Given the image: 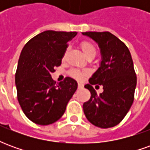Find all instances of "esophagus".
Instances as JSON below:
<instances>
[{"label": "esophagus", "instance_id": "1", "mask_svg": "<svg viewBox=\"0 0 150 150\" xmlns=\"http://www.w3.org/2000/svg\"><path fill=\"white\" fill-rule=\"evenodd\" d=\"M83 85L82 84V83H78V88H79V89H80V88H83Z\"/></svg>", "mask_w": 150, "mask_h": 150}]
</instances>
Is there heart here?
Masks as SVG:
<instances>
[{"label":"heart","instance_id":"obj_1","mask_svg":"<svg viewBox=\"0 0 150 150\" xmlns=\"http://www.w3.org/2000/svg\"><path fill=\"white\" fill-rule=\"evenodd\" d=\"M80 46H81V49L83 50V52L84 53V54L87 57H90V56H95L96 54V46L91 43L90 42H88V41H83L82 42L81 44H80ZM67 51V50H66V53ZM70 75L73 77V78L76 79L78 80H80L82 79L83 78L84 76H87V75H89V71H80L79 70H75V69H73L71 71H70L69 72Z\"/></svg>","mask_w":150,"mask_h":150}]
</instances>
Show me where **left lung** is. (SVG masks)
I'll return each mask as SVG.
<instances>
[{"mask_svg":"<svg viewBox=\"0 0 150 150\" xmlns=\"http://www.w3.org/2000/svg\"><path fill=\"white\" fill-rule=\"evenodd\" d=\"M100 50L99 68L84 86L91 98L83 105L90 122L102 129L118 125L126 116L134 100L137 76L132 56L125 43L109 32H84ZM103 86L104 91L97 95L92 85Z\"/></svg>","mask_w":150,"mask_h":150,"instance_id":"1","label":"left lung"}]
</instances>
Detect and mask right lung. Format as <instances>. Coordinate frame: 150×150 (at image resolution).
Listing matches in <instances>:
<instances>
[{"instance_id":"right-lung-1","label":"right lung","mask_w":150,"mask_h":150,"mask_svg":"<svg viewBox=\"0 0 150 150\" xmlns=\"http://www.w3.org/2000/svg\"><path fill=\"white\" fill-rule=\"evenodd\" d=\"M76 34L44 31L21 50L15 75L18 100L25 115L37 125H48L60 119L78 88L77 82L70 77L55 85L50 75L61 65L67 42Z\"/></svg>"}]
</instances>
